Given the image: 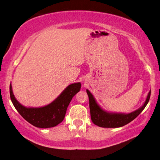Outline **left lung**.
<instances>
[{
  "label": "left lung",
  "mask_w": 160,
  "mask_h": 160,
  "mask_svg": "<svg viewBox=\"0 0 160 160\" xmlns=\"http://www.w3.org/2000/svg\"><path fill=\"white\" fill-rule=\"evenodd\" d=\"M86 91L88 94L89 102H90V110L92 121L94 124L99 127H102V128H118V127L125 126L132 120H134L147 106L149 100H150L151 93L150 90L149 92L145 102L141 107L129 113H124L108 112L102 109L99 105L97 104L94 96L88 90Z\"/></svg>",
  "instance_id": "obj_1"
}]
</instances>
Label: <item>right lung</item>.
I'll use <instances>...</instances> for the list:
<instances>
[{
    "label": "right lung",
    "mask_w": 160,
    "mask_h": 160,
    "mask_svg": "<svg viewBox=\"0 0 160 160\" xmlns=\"http://www.w3.org/2000/svg\"><path fill=\"white\" fill-rule=\"evenodd\" d=\"M80 88V82L72 83L68 86L54 101L42 107H26L22 105L13 94L11 84L10 94L16 110L27 121L37 128H48L57 126L63 121L70 101Z\"/></svg>",
    "instance_id": "obj_1"
}]
</instances>
